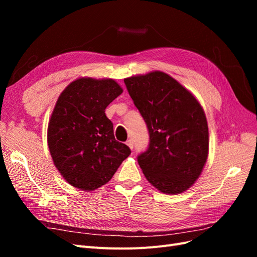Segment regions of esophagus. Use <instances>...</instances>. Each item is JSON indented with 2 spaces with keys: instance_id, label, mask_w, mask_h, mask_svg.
Wrapping results in <instances>:
<instances>
[{
  "instance_id": "34e87169",
  "label": "esophagus",
  "mask_w": 257,
  "mask_h": 257,
  "mask_svg": "<svg viewBox=\"0 0 257 257\" xmlns=\"http://www.w3.org/2000/svg\"><path fill=\"white\" fill-rule=\"evenodd\" d=\"M126 145L128 146L130 149H133V148H134V143H133V141H132V139H128V141L126 142Z\"/></svg>"
}]
</instances>
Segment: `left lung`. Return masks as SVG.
Here are the masks:
<instances>
[{"label": "left lung", "instance_id": "1", "mask_svg": "<svg viewBox=\"0 0 257 257\" xmlns=\"http://www.w3.org/2000/svg\"><path fill=\"white\" fill-rule=\"evenodd\" d=\"M124 83L149 131L148 149L137 158L147 180L165 194L186 191L208 158L203 108L189 90L163 72L130 77Z\"/></svg>", "mask_w": 257, "mask_h": 257}]
</instances>
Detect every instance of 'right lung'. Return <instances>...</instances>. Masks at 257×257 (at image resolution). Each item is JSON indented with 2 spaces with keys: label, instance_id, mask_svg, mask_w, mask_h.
Masks as SVG:
<instances>
[{
  "label": "right lung",
  "instance_id": "add662e5",
  "mask_svg": "<svg viewBox=\"0 0 257 257\" xmlns=\"http://www.w3.org/2000/svg\"><path fill=\"white\" fill-rule=\"evenodd\" d=\"M123 92L113 79L79 78L61 93L48 124V147L65 180L93 191L110 180L130 148L115 141L106 107Z\"/></svg>",
  "mask_w": 257,
  "mask_h": 257
}]
</instances>
